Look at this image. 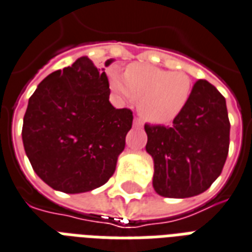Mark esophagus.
I'll list each match as a JSON object with an SVG mask.
<instances>
[{
  "mask_svg": "<svg viewBox=\"0 0 252 252\" xmlns=\"http://www.w3.org/2000/svg\"><path fill=\"white\" fill-rule=\"evenodd\" d=\"M133 126L140 128V126H143V122H141V119L140 118H134L133 119Z\"/></svg>",
  "mask_w": 252,
  "mask_h": 252,
  "instance_id": "obj_1",
  "label": "esophagus"
}]
</instances>
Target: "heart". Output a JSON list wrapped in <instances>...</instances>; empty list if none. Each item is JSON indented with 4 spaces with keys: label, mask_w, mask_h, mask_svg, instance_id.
Returning <instances> with one entry per match:
<instances>
[{
    "label": "heart",
    "mask_w": 252,
    "mask_h": 252,
    "mask_svg": "<svg viewBox=\"0 0 252 252\" xmlns=\"http://www.w3.org/2000/svg\"><path fill=\"white\" fill-rule=\"evenodd\" d=\"M108 84L120 100H139L141 116L155 124L173 122L188 105L193 92L189 75L149 64H129L126 74L111 68Z\"/></svg>",
    "instance_id": "heart-1"
}]
</instances>
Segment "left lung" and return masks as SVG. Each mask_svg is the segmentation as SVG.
<instances>
[{
	"mask_svg": "<svg viewBox=\"0 0 252 252\" xmlns=\"http://www.w3.org/2000/svg\"><path fill=\"white\" fill-rule=\"evenodd\" d=\"M155 161L153 188L168 198L203 193L220 177L230 144L226 100L207 80L193 86L189 103L170 126H144Z\"/></svg>",
	"mask_w": 252,
	"mask_h": 252,
	"instance_id": "left-lung-1",
	"label": "left lung"
}]
</instances>
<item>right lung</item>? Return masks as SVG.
<instances>
[{"instance_id":"right-lung-1","label":"right lung","mask_w":252,"mask_h":252,"mask_svg":"<svg viewBox=\"0 0 252 252\" xmlns=\"http://www.w3.org/2000/svg\"><path fill=\"white\" fill-rule=\"evenodd\" d=\"M109 92L104 68L82 57L46 76L30 96L22 126L25 152L53 189L84 193L112 177L133 115L115 108Z\"/></svg>"}]
</instances>
